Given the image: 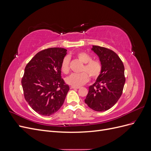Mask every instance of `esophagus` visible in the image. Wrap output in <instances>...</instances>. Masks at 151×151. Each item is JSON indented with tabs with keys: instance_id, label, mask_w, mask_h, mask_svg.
Here are the masks:
<instances>
[{
	"instance_id": "esophagus-1",
	"label": "esophagus",
	"mask_w": 151,
	"mask_h": 151,
	"mask_svg": "<svg viewBox=\"0 0 151 151\" xmlns=\"http://www.w3.org/2000/svg\"><path fill=\"white\" fill-rule=\"evenodd\" d=\"M80 87H76V86H71V89H79Z\"/></svg>"
}]
</instances>
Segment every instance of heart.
Segmentation results:
<instances>
[{
    "label": "heart",
    "instance_id": "b5f03b06",
    "mask_svg": "<svg viewBox=\"0 0 151 151\" xmlns=\"http://www.w3.org/2000/svg\"><path fill=\"white\" fill-rule=\"evenodd\" d=\"M76 57L82 63H84L82 67L81 72H84L81 74H72L65 79V82L72 86L78 87L86 83L89 81V76L91 79H94L100 75L102 70L101 63L98 60H93L92 58L85 52H79L76 55ZM60 68L62 72L67 74L70 71L69 58L65 57L63 59ZM86 73H85V72Z\"/></svg>",
    "mask_w": 151,
    "mask_h": 151
}]
</instances>
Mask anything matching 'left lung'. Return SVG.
<instances>
[{
  "mask_svg": "<svg viewBox=\"0 0 151 151\" xmlns=\"http://www.w3.org/2000/svg\"><path fill=\"white\" fill-rule=\"evenodd\" d=\"M91 50L98 56L102 70L95 83L89 87L84 101L93 110L104 111L113 107L121 96L125 83V68L112 50L96 45Z\"/></svg>",
  "mask_w": 151,
  "mask_h": 151,
  "instance_id": "left-lung-1",
  "label": "left lung"
}]
</instances>
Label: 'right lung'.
<instances>
[{
    "mask_svg": "<svg viewBox=\"0 0 151 151\" xmlns=\"http://www.w3.org/2000/svg\"><path fill=\"white\" fill-rule=\"evenodd\" d=\"M67 50L50 48L36 53L26 65L21 84L26 101L36 113L50 116L64 102L69 86L61 77Z\"/></svg>",
    "mask_w": 151,
    "mask_h": 151,
    "instance_id": "1",
    "label": "right lung"
}]
</instances>
